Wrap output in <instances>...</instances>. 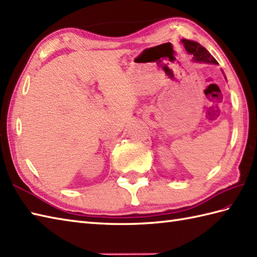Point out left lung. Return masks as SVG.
Here are the masks:
<instances>
[{
  "label": "left lung",
  "mask_w": 257,
  "mask_h": 257,
  "mask_svg": "<svg viewBox=\"0 0 257 257\" xmlns=\"http://www.w3.org/2000/svg\"><path fill=\"white\" fill-rule=\"evenodd\" d=\"M181 42L185 48V51H187L189 54H191V55H193V62L214 64V65L219 64L216 62V59L209 53V51H207L206 48L202 46L201 44H199L198 42L184 40V38H182Z\"/></svg>",
  "instance_id": "obj_1"
}]
</instances>
